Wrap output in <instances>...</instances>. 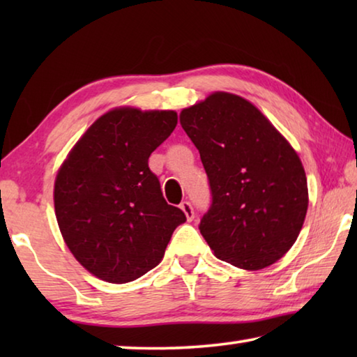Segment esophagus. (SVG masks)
Returning <instances> with one entry per match:
<instances>
[{"instance_id":"esophagus-1","label":"esophagus","mask_w":357,"mask_h":357,"mask_svg":"<svg viewBox=\"0 0 357 357\" xmlns=\"http://www.w3.org/2000/svg\"><path fill=\"white\" fill-rule=\"evenodd\" d=\"M181 206V209H183V213L185 214V217H187V220H192L193 219V215H195V213H193V208H192V204L189 203V202H183L179 204Z\"/></svg>"}]
</instances>
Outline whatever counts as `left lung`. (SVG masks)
<instances>
[{
	"label": "left lung",
	"instance_id": "obj_1",
	"mask_svg": "<svg viewBox=\"0 0 357 357\" xmlns=\"http://www.w3.org/2000/svg\"><path fill=\"white\" fill-rule=\"evenodd\" d=\"M179 121L208 174L213 200L198 228L215 257L249 271L275 263L298 239L309 206L299 155L239 96L211 94Z\"/></svg>",
	"mask_w": 357,
	"mask_h": 357
}]
</instances>
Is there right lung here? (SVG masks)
I'll return each instance as SVG.
<instances>
[{"instance_id":"obj_1","label":"right lung","mask_w":357,"mask_h":357,"mask_svg":"<svg viewBox=\"0 0 357 357\" xmlns=\"http://www.w3.org/2000/svg\"><path fill=\"white\" fill-rule=\"evenodd\" d=\"M176 124L172 110L114 108L84 132L59 168V229L77 261L102 280L128 283L155 268L185 222L148 167Z\"/></svg>"}]
</instances>
